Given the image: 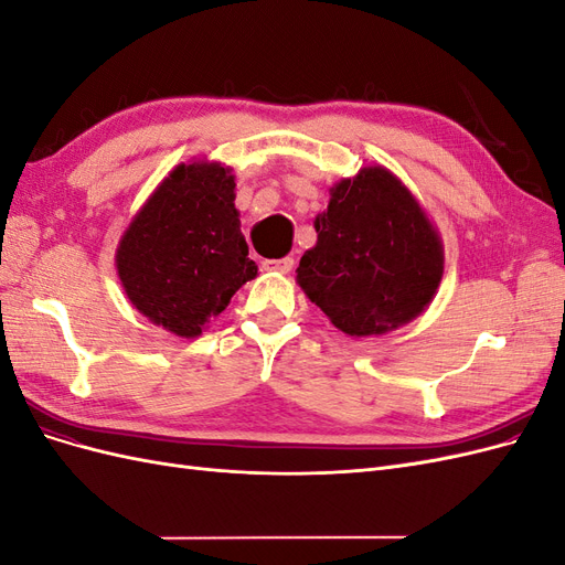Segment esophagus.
<instances>
[{"label": "esophagus", "mask_w": 565, "mask_h": 565, "mask_svg": "<svg viewBox=\"0 0 565 565\" xmlns=\"http://www.w3.org/2000/svg\"><path fill=\"white\" fill-rule=\"evenodd\" d=\"M295 266V259L292 256H282V259H266L264 262V268L266 270H276V273H289Z\"/></svg>", "instance_id": "34e87169"}]
</instances>
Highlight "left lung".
<instances>
[{"mask_svg":"<svg viewBox=\"0 0 565 565\" xmlns=\"http://www.w3.org/2000/svg\"><path fill=\"white\" fill-rule=\"evenodd\" d=\"M297 282L337 330L384 334L415 320L436 297L443 243L415 195L384 167H365L330 188L313 221Z\"/></svg>","mask_w":565,"mask_h":565,"instance_id":"left-lung-1","label":"left lung"}]
</instances>
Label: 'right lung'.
<instances>
[{
    "instance_id": "right-lung-1",
    "label": "right lung",
    "mask_w": 565,
    "mask_h": 565,
    "mask_svg": "<svg viewBox=\"0 0 565 565\" xmlns=\"http://www.w3.org/2000/svg\"><path fill=\"white\" fill-rule=\"evenodd\" d=\"M237 216L228 167H174L119 237L115 266L134 309L179 337L202 334L256 278Z\"/></svg>"
}]
</instances>
